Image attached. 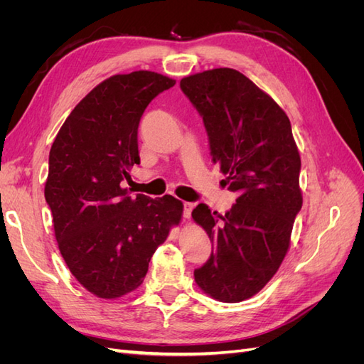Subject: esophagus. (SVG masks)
<instances>
[{
  "label": "esophagus",
  "instance_id": "obj_1",
  "mask_svg": "<svg viewBox=\"0 0 364 364\" xmlns=\"http://www.w3.org/2000/svg\"><path fill=\"white\" fill-rule=\"evenodd\" d=\"M193 208H194V205L190 203V202H185V203H183V218H185V220H190V218H191Z\"/></svg>",
  "mask_w": 364,
  "mask_h": 364
}]
</instances>
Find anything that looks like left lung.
Returning <instances> with one entry per match:
<instances>
[{"mask_svg":"<svg viewBox=\"0 0 364 364\" xmlns=\"http://www.w3.org/2000/svg\"><path fill=\"white\" fill-rule=\"evenodd\" d=\"M181 90L203 118L213 162L226 176L222 183L237 194L223 215L205 203L194 208V222L215 247L194 279L220 302L246 301L278 272L302 208L301 156L290 119L232 68L183 77Z\"/></svg>","mask_w":364,"mask_h":364,"instance_id":"1","label":"left lung"}]
</instances>
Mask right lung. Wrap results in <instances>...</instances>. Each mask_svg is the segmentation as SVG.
Masks as SVG:
<instances>
[{"label": "right lung", "instance_id": "right-lung-1", "mask_svg": "<svg viewBox=\"0 0 364 364\" xmlns=\"http://www.w3.org/2000/svg\"><path fill=\"white\" fill-rule=\"evenodd\" d=\"M174 83L144 70L109 77L73 109L51 146L46 200L60 255L102 299L138 289L151 255L182 220L183 203L173 196L134 199L123 186L139 164V119Z\"/></svg>", "mask_w": 364, "mask_h": 364}]
</instances>
